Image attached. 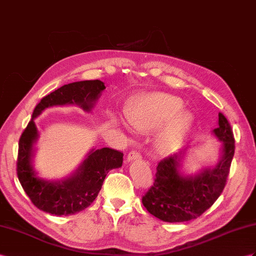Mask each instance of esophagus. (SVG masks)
I'll return each mask as SVG.
<instances>
[{
    "label": "esophagus",
    "instance_id": "esophagus-1",
    "mask_svg": "<svg viewBox=\"0 0 256 256\" xmlns=\"http://www.w3.org/2000/svg\"><path fill=\"white\" fill-rule=\"evenodd\" d=\"M140 158H142V156L138 152H136V150H132V152H128L126 160H128V162H130V161H133V160H138Z\"/></svg>",
    "mask_w": 256,
    "mask_h": 256
}]
</instances>
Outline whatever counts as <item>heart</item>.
Here are the masks:
<instances>
[{"label": "heart", "mask_w": 256, "mask_h": 256, "mask_svg": "<svg viewBox=\"0 0 256 256\" xmlns=\"http://www.w3.org/2000/svg\"><path fill=\"white\" fill-rule=\"evenodd\" d=\"M178 97L164 93L148 94L137 98L126 109V118L133 128L148 132L164 126L156 137V146L160 152H171L178 146L186 130L190 126L192 116Z\"/></svg>", "instance_id": "b5f03b06"}]
</instances>
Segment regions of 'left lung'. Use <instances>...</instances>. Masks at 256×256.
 Instances as JSON below:
<instances>
[{"label": "left lung", "instance_id": "8db88e82", "mask_svg": "<svg viewBox=\"0 0 256 256\" xmlns=\"http://www.w3.org/2000/svg\"><path fill=\"white\" fill-rule=\"evenodd\" d=\"M213 133L222 142V156L214 168L184 176L180 173L182 152L158 163L154 185L142 198L150 214L168 222H188L199 218L218 200L225 188L234 154L232 126L222 114H218V126Z\"/></svg>", "mask_w": 256, "mask_h": 256}]
</instances>
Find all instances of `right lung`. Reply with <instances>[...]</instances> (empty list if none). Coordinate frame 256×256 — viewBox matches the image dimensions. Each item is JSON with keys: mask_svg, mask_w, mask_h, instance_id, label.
Listing matches in <instances>:
<instances>
[{"mask_svg": "<svg viewBox=\"0 0 256 256\" xmlns=\"http://www.w3.org/2000/svg\"><path fill=\"white\" fill-rule=\"evenodd\" d=\"M104 88L100 80L64 85L42 98L22 133L18 144L17 176L31 202L42 211L54 215H72L83 211L100 194L109 170L122 166L123 152L111 148L92 150L76 174L62 182H48L36 178L31 164L32 145L38 137L34 118L45 108L58 104H74L88 111Z\"/></svg>", "mask_w": 256, "mask_h": 256, "instance_id": "1", "label": "right lung"}]
</instances>
